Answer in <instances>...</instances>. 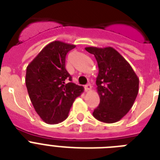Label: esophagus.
I'll return each instance as SVG.
<instances>
[{
	"label": "esophagus",
	"instance_id": "esophagus-1",
	"mask_svg": "<svg viewBox=\"0 0 160 160\" xmlns=\"http://www.w3.org/2000/svg\"><path fill=\"white\" fill-rule=\"evenodd\" d=\"M90 90H91V85H90V84H88V85H85V91H90Z\"/></svg>",
	"mask_w": 160,
	"mask_h": 160
}]
</instances>
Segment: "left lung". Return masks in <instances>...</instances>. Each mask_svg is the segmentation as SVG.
Masks as SVG:
<instances>
[{"label": "left lung", "instance_id": "1", "mask_svg": "<svg viewBox=\"0 0 160 160\" xmlns=\"http://www.w3.org/2000/svg\"><path fill=\"white\" fill-rule=\"evenodd\" d=\"M95 55L99 68L96 78L100 105L93 112L105 123L119 121L129 111L139 92V78L129 62L113 47H85Z\"/></svg>", "mask_w": 160, "mask_h": 160}]
</instances>
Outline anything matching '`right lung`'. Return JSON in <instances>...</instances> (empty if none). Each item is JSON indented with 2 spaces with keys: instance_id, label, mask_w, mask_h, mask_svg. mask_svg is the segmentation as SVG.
<instances>
[{
  "instance_id": "obj_1",
  "label": "right lung",
  "mask_w": 160,
  "mask_h": 160,
  "mask_svg": "<svg viewBox=\"0 0 160 160\" xmlns=\"http://www.w3.org/2000/svg\"><path fill=\"white\" fill-rule=\"evenodd\" d=\"M75 45L55 41L46 45L26 68V85L34 109L46 124L68 117L71 105L84 87L71 81L65 70L66 54Z\"/></svg>"
}]
</instances>
